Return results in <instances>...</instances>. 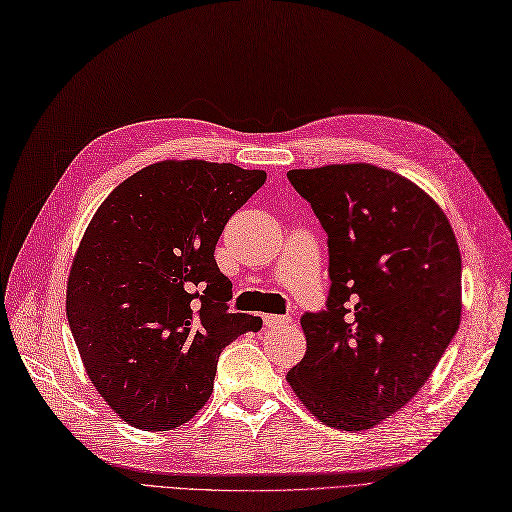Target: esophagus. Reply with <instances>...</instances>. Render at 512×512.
<instances>
[{
  "instance_id": "esophagus-1",
  "label": "esophagus",
  "mask_w": 512,
  "mask_h": 512,
  "mask_svg": "<svg viewBox=\"0 0 512 512\" xmlns=\"http://www.w3.org/2000/svg\"><path fill=\"white\" fill-rule=\"evenodd\" d=\"M290 324V317L288 315H264V326L275 330V328H281Z\"/></svg>"
}]
</instances>
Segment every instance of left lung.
I'll return each mask as SVG.
<instances>
[{"instance_id":"1","label":"left lung","mask_w":512,"mask_h":512,"mask_svg":"<svg viewBox=\"0 0 512 512\" xmlns=\"http://www.w3.org/2000/svg\"><path fill=\"white\" fill-rule=\"evenodd\" d=\"M288 180L328 235L330 290L301 326L288 373L326 426L368 430L407 404L460 328L462 256L424 190L373 165L292 169Z\"/></svg>"}]
</instances>
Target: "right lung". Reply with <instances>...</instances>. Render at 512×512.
Returning a JSON list of instances; mask_svg holds the SVG:
<instances>
[{"instance_id":"1","label":"right lung","mask_w":512,"mask_h":512,"mask_svg":"<svg viewBox=\"0 0 512 512\" xmlns=\"http://www.w3.org/2000/svg\"><path fill=\"white\" fill-rule=\"evenodd\" d=\"M267 180L231 163L163 161L131 175L88 224L67 281V322L105 402L139 430L197 415L222 349L262 328L231 313L214 258L235 211Z\"/></svg>"}]
</instances>
